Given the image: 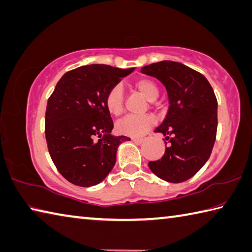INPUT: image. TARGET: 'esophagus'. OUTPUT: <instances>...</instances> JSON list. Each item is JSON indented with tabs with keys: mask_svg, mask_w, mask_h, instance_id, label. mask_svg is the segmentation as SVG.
Listing matches in <instances>:
<instances>
[{
	"mask_svg": "<svg viewBox=\"0 0 252 252\" xmlns=\"http://www.w3.org/2000/svg\"><path fill=\"white\" fill-rule=\"evenodd\" d=\"M132 141L135 142V143L140 144V143H142V142L144 141V139H142V138H132Z\"/></svg>",
	"mask_w": 252,
	"mask_h": 252,
	"instance_id": "esophagus-1",
	"label": "esophagus"
}]
</instances>
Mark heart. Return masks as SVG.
<instances>
[{
    "label": "heart",
    "instance_id": "obj_1",
    "mask_svg": "<svg viewBox=\"0 0 252 252\" xmlns=\"http://www.w3.org/2000/svg\"><path fill=\"white\" fill-rule=\"evenodd\" d=\"M134 88L141 93L149 101H154L158 97V87L155 81L141 77L133 82ZM104 106H106L109 113L112 116H120L125 110V95L120 85L113 86L108 91L104 98ZM155 125V119L145 114V116H127L119 120L116 125V130L118 133L132 136V138H140L143 136L151 127Z\"/></svg>",
    "mask_w": 252,
    "mask_h": 252
}]
</instances>
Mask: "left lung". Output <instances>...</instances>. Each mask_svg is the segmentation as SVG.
<instances>
[{
	"label": "left lung",
	"instance_id": "8db88e82",
	"mask_svg": "<svg viewBox=\"0 0 252 252\" xmlns=\"http://www.w3.org/2000/svg\"><path fill=\"white\" fill-rule=\"evenodd\" d=\"M165 86L170 107L155 132L165 136V153L150 161L155 175L171 183L193 177L207 162L217 133V99L205 76L181 63L163 61L142 67Z\"/></svg>",
	"mask_w": 252,
	"mask_h": 252
}]
</instances>
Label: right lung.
Instances as JSON below:
<instances>
[{
	"mask_svg": "<svg viewBox=\"0 0 252 252\" xmlns=\"http://www.w3.org/2000/svg\"><path fill=\"white\" fill-rule=\"evenodd\" d=\"M133 70L94 63L67 71L57 82L47 101L45 135L50 158L68 182L94 186L111 172L119 144L130 138L110 134L104 98Z\"/></svg>",
	"mask_w": 252,
	"mask_h": 252,
	"instance_id": "right-lung-1",
	"label": "right lung"
}]
</instances>
